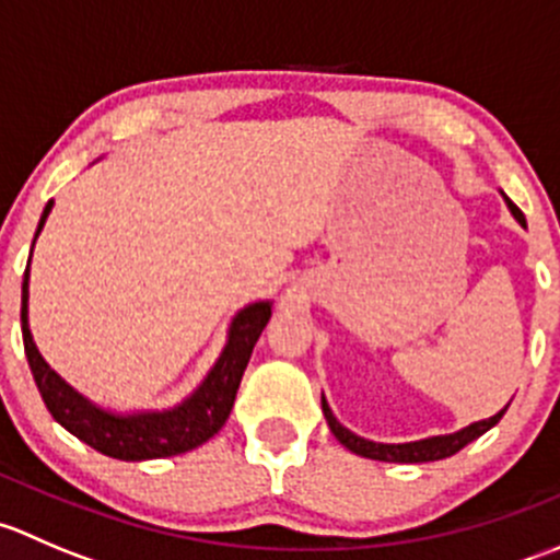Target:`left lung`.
I'll use <instances>...</instances> for the list:
<instances>
[{
    "label": "left lung",
    "mask_w": 560,
    "mask_h": 560,
    "mask_svg": "<svg viewBox=\"0 0 560 560\" xmlns=\"http://www.w3.org/2000/svg\"><path fill=\"white\" fill-rule=\"evenodd\" d=\"M506 202H510V211L515 213L517 222L525 228V217L521 208H517L512 200ZM322 411H325V420L327 425H330L332 436H336L343 447L352 450L354 455H363V457H371V460H385V463H428V460H442V457L460 453L466 444H471L474 439H479L485 431H490V428L504 417L506 409H501L499 415H493L490 420H479L474 422V425L463 428V431L450 433V436H433V439H422V442H411V444H376V442H369V439L354 436V433H349L347 428L332 417L325 395H322Z\"/></svg>",
    "instance_id": "8db88e82"
}]
</instances>
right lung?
I'll list each match as a JSON object with an SVG mask.
<instances>
[{
    "instance_id": "1",
    "label": "right lung",
    "mask_w": 560,
    "mask_h": 560,
    "mask_svg": "<svg viewBox=\"0 0 560 560\" xmlns=\"http://www.w3.org/2000/svg\"><path fill=\"white\" fill-rule=\"evenodd\" d=\"M50 206L54 202L48 200L43 217H39L35 238L48 219ZM26 301H30V265H26L24 287H21V332H24V352L39 395L54 420L61 422L72 436L86 442L97 453L116 457V460H154V457L189 453V450L206 444L213 433H219L235 404V393L244 380L254 343L270 319V303H252L235 316L233 327H230V341L219 363L213 365L202 387L178 409L162 411V415L113 417L107 411H100L97 406L86 404L39 358L30 325H26Z\"/></svg>"
}]
</instances>
